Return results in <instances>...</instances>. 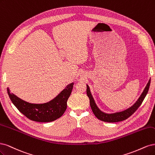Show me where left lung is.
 I'll list each match as a JSON object with an SVG mask.
<instances>
[{
	"instance_id": "1",
	"label": "left lung",
	"mask_w": 155,
	"mask_h": 155,
	"mask_svg": "<svg viewBox=\"0 0 155 155\" xmlns=\"http://www.w3.org/2000/svg\"><path fill=\"white\" fill-rule=\"evenodd\" d=\"M150 83H151V78L149 79V81H148V83L147 84L146 87L144 88L142 93L141 94V95L140 96L137 102L134 103L132 106L126 109H125V110L122 111L116 112L114 113H104L102 111L101 109L98 107L95 102H94V100L91 94L90 89H89V87L87 84L86 85L87 86L86 92H87V95L89 98V103H90V106L91 107L92 111L94 115H95V117L98 119L106 122H118L123 121L124 120L127 119V118L131 116L132 114L137 111V109L142 104L145 97L146 96V94L149 90V86H150Z\"/></svg>"
}]
</instances>
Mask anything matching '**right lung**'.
Instances as JSON below:
<instances>
[{"instance_id":"obj_1","label":"right lung","mask_w":155,"mask_h":155,"mask_svg":"<svg viewBox=\"0 0 155 155\" xmlns=\"http://www.w3.org/2000/svg\"><path fill=\"white\" fill-rule=\"evenodd\" d=\"M73 85L74 82L68 84L55 98L44 104L29 103L11 93L8 87L7 91L14 106L24 116L33 121L49 122L62 117L66 110L67 101L71 93Z\"/></svg>"}]
</instances>
